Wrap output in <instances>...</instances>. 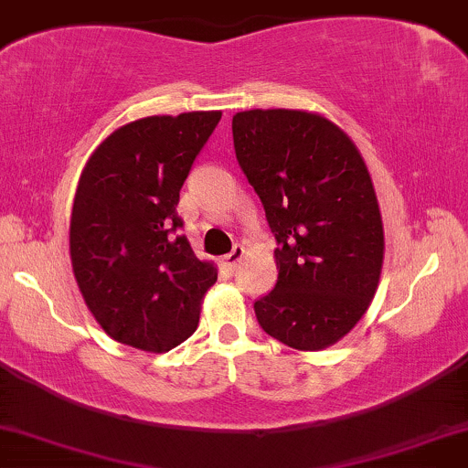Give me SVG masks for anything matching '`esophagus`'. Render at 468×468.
<instances>
[{"mask_svg": "<svg viewBox=\"0 0 468 468\" xmlns=\"http://www.w3.org/2000/svg\"><path fill=\"white\" fill-rule=\"evenodd\" d=\"M241 257H244V246H241V244H235V246H233V250H230L229 255H224V257H222V264L227 266V268H230V271H233V268L238 266L239 261H241Z\"/></svg>", "mask_w": 468, "mask_h": 468, "instance_id": "1", "label": "esophagus"}]
</instances>
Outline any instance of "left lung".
Segmentation results:
<instances>
[{
  "mask_svg": "<svg viewBox=\"0 0 468 468\" xmlns=\"http://www.w3.org/2000/svg\"><path fill=\"white\" fill-rule=\"evenodd\" d=\"M233 144L277 239V283L255 302L261 330L294 350L335 346L369 308L383 268L363 155L335 122L299 110L238 112Z\"/></svg>",
  "mask_w": 468,
  "mask_h": 468,
  "instance_id": "8db88e82",
  "label": "left lung"
}]
</instances>
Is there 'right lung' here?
Wrapping results in <instances>:
<instances>
[{"mask_svg": "<svg viewBox=\"0 0 468 468\" xmlns=\"http://www.w3.org/2000/svg\"><path fill=\"white\" fill-rule=\"evenodd\" d=\"M219 118L186 112L127 122L80 174L69 260L90 313L118 343L163 354L196 332L218 268L197 260L176 207Z\"/></svg>", "mask_w": 468, "mask_h": 468, "instance_id": "obj_1", "label": "right lung"}]
</instances>
